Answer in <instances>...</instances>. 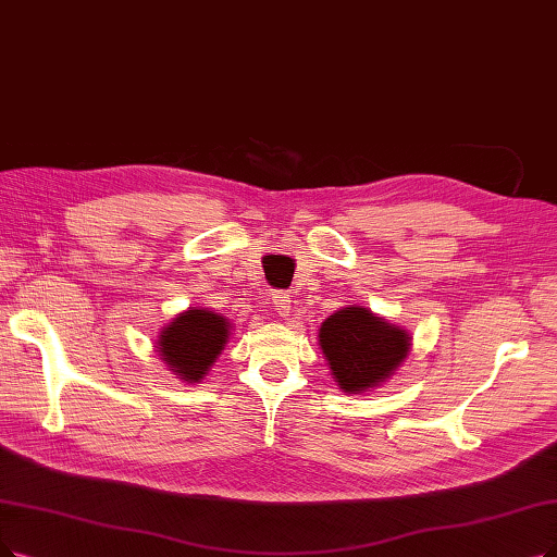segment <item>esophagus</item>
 <instances>
[{"mask_svg": "<svg viewBox=\"0 0 557 557\" xmlns=\"http://www.w3.org/2000/svg\"><path fill=\"white\" fill-rule=\"evenodd\" d=\"M272 301H274V310H276L278 318H287V315H290V295L276 293V295L272 297Z\"/></svg>", "mask_w": 557, "mask_h": 557, "instance_id": "1", "label": "esophagus"}]
</instances>
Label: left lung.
I'll list each match as a JSON object with an SVG mask.
<instances>
[{
    "instance_id": "obj_1",
    "label": "left lung",
    "mask_w": 557,
    "mask_h": 557,
    "mask_svg": "<svg viewBox=\"0 0 557 557\" xmlns=\"http://www.w3.org/2000/svg\"><path fill=\"white\" fill-rule=\"evenodd\" d=\"M318 343L333 374L347 395L382 386L407 361L411 333L363 306H345L318 329Z\"/></svg>"
}]
</instances>
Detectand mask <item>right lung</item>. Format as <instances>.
I'll use <instances>...</instances> for the list:
<instances>
[{"label":"right lung","instance_id":"right-lung-1","mask_svg":"<svg viewBox=\"0 0 557 557\" xmlns=\"http://www.w3.org/2000/svg\"><path fill=\"white\" fill-rule=\"evenodd\" d=\"M231 322L210 308L191 306L162 326L158 343L160 359L185 384L206 380L231 338Z\"/></svg>","mask_w":557,"mask_h":557}]
</instances>
